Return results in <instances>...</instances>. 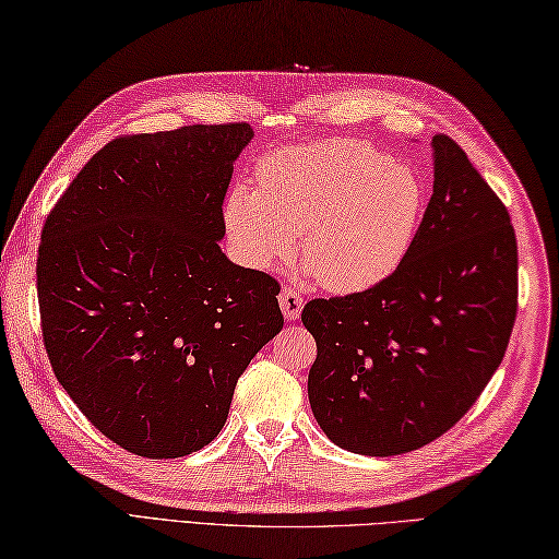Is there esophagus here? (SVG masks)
I'll return each mask as SVG.
<instances>
[{"label": "esophagus", "instance_id": "esophagus-1", "mask_svg": "<svg viewBox=\"0 0 559 559\" xmlns=\"http://www.w3.org/2000/svg\"><path fill=\"white\" fill-rule=\"evenodd\" d=\"M280 306H282V313L287 321H296V318L301 316V309H304V296L292 289V287H284L280 292Z\"/></svg>", "mask_w": 559, "mask_h": 559}]
</instances>
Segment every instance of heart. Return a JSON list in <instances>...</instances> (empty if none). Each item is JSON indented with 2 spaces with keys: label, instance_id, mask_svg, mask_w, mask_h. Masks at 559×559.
<instances>
[{
  "label": "heart",
  "instance_id": "1",
  "mask_svg": "<svg viewBox=\"0 0 559 559\" xmlns=\"http://www.w3.org/2000/svg\"><path fill=\"white\" fill-rule=\"evenodd\" d=\"M423 212L415 170L357 140L272 152L255 166V190L236 186L224 202L226 231L250 265L282 263L301 236V265L337 294L391 277Z\"/></svg>",
  "mask_w": 559,
  "mask_h": 559
}]
</instances>
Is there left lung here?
I'll return each mask as SVG.
<instances>
[{
  "instance_id": "1",
  "label": "left lung",
  "mask_w": 559,
  "mask_h": 559,
  "mask_svg": "<svg viewBox=\"0 0 559 559\" xmlns=\"http://www.w3.org/2000/svg\"><path fill=\"white\" fill-rule=\"evenodd\" d=\"M435 192L415 241L373 287L311 299L316 423L340 449L397 455L468 413L509 345L519 306L511 216L449 134L431 140Z\"/></svg>"
}]
</instances>
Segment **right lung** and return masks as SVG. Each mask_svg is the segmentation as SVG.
<instances>
[{
	"label": "right lung",
	"instance_id": "obj_1",
	"mask_svg": "<svg viewBox=\"0 0 559 559\" xmlns=\"http://www.w3.org/2000/svg\"><path fill=\"white\" fill-rule=\"evenodd\" d=\"M248 122L122 134L62 192L38 246L43 345L100 435L180 459L219 435L284 318L280 282L222 253Z\"/></svg>",
	"mask_w": 559,
	"mask_h": 559
}]
</instances>
